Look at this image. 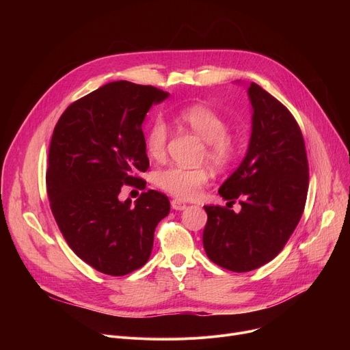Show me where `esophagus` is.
Instances as JSON below:
<instances>
[{
  "mask_svg": "<svg viewBox=\"0 0 350 350\" xmlns=\"http://www.w3.org/2000/svg\"><path fill=\"white\" fill-rule=\"evenodd\" d=\"M172 207H173V210L181 211V210L186 208V203H183L181 200H172Z\"/></svg>",
  "mask_w": 350,
  "mask_h": 350,
  "instance_id": "34e87169",
  "label": "esophagus"
}]
</instances>
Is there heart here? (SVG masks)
<instances>
[{
	"instance_id": "obj_1",
	"label": "heart",
	"mask_w": 350,
	"mask_h": 350,
	"mask_svg": "<svg viewBox=\"0 0 350 350\" xmlns=\"http://www.w3.org/2000/svg\"><path fill=\"white\" fill-rule=\"evenodd\" d=\"M177 119L206 142L204 157L218 169L228 167L240 153V140L228 135L227 120L214 109L204 105H191L177 112ZM169 127L161 118H156L147 127L144 136L146 152L154 161H161L167 153ZM211 180V172L200 167L170 165L153 174L157 189L181 200H190L198 196L201 189Z\"/></svg>"
}]
</instances>
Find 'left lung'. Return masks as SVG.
<instances>
[{
    "instance_id": "8db88e82",
    "label": "left lung",
    "mask_w": 350,
    "mask_h": 350,
    "mask_svg": "<svg viewBox=\"0 0 350 350\" xmlns=\"http://www.w3.org/2000/svg\"><path fill=\"white\" fill-rule=\"evenodd\" d=\"M252 131L248 150L218 193L234 213L204 206L203 245L208 258L232 272H248L277 256L302 217L309 167L301 129L289 110L251 82Z\"/></svg>"
}]
</instances>
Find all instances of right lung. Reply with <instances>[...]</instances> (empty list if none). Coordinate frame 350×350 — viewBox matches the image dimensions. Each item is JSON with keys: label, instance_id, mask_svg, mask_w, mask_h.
I'll return each instance as SVG.
<instances>
[{"label": "right lung", "instance_id": "add662e5", "mask_svg": "<svg viewBox=\"0 0 350 350\" xmlns=\"http://www.w3.org/2000/svg\"><path fill=\"white\" fill-rule=\"evenodd\" d=\"M167 98L154 86L110 82L69 105L53 129L46 191L55 221L81 260L112 277L147 262L154 230L170 211L167 196L156 190L135 206L119 200L123 186L146 187L142 123Z\"/></svg>", "mask_w": 350, "mask_h": 350}]
</instances>
